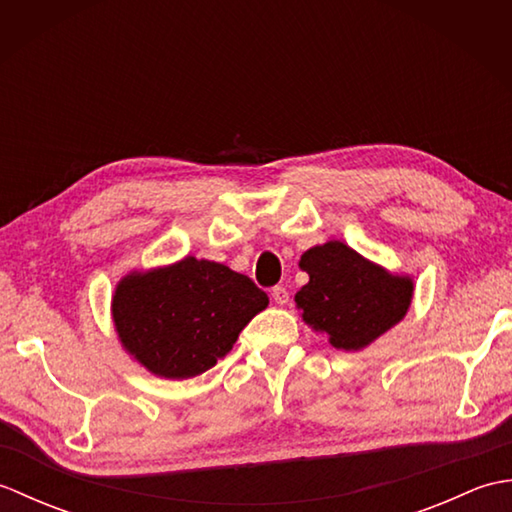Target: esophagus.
<instances>
[{
	"mask_svg": "<svg viewBox=\"0 0 512 512\" xmlns=\"http://www.w3.org/2000/svg\"><path fill=\"white\" fill-rule=\"evenodd\" d=\"M270 295H273V301L277 303V306H288L290 295H288V290L284 286L273 288V292H270Z\"/></svg>",
	"mask_w": 512,
	"mask_h": 512,
	"instance_id": "obj_1",
	"label": "esophagus"
}]
</instances>
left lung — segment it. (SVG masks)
Segmentation results:
<instances>
[{"label": "left lung", "mask_w": 512, "mask_h": 512, "mask_svg": "<svg viewBox=\"0 0 512 512\" xmlns=\"http://www.w3.org/2000/svg\"><path fill=\"white\" fill-rule=\"evenodd\" d=\"M299 268L310 277L295 295L301 319L336 350H365L411 308V275L391 273L339 239L308 248Z\"/></svg>", "instance_id": "8db88e82"}]
</instances>
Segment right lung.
<instances>
[{"label":"right lung","instance_id":"right-lung-1","mask_svg":"<svg viewBox=\"0 0 512 512\" xmlns=\"http://www.w3.org/2000/svg\"><path fill=\"white\" fill-rule=\"evenodd\" d=\"M268 295L246 275L209 259L132 270L112 295V321L123 350L149 374L184 380L233 350Z\"/></svg>","mask_w":512,"mask_h":512}]
</instances>
